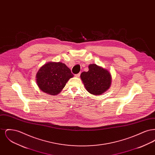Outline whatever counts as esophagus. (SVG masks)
Instances as JSON below:
<instances>
[{
  "label": "esophagus",
  "instance_id": "1",
  "mask_svg": "<svg viewBox=\"0 0 155 155\" xmlns=\"http://www.w3.org/2000/svg\"><path fill=\"white\" fill-rule=\"evenodd\" d=\"M80 74H81V73H78V74H75V77H79L80 76Z\"/></svg>",
  "mask_w": 155,
  "mask_h": 155
}]
</instances>
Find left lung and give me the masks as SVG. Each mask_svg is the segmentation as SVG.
<instances>
[{
	"label": "left lung",
	"instance_id": "obj_1",
	"mask_svg": "<svg viewBox=\"0 0 155 155\" xmlns=\"http://www.w3.org/2000/svg\"><path fill=\"white\" fill-rule=\"evenodd\" d=\"M88 67V71L81 73V80L90 94L96 95H101L110 86V74L106 69L97 66L95 64H90Z\"/></svg>",
	"mask_w": 155,
	"mask_h": 155
}]
</instances>
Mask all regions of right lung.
<instances>
[{"label":"right lung","mask_w":155,"mask_h":155,"mask_svg":"<svg viewBox=\"0 0 155 155\" xmlns=\"http://www.w3.org/2000/svg\"><path fill=\"white\" fill-rule=\"evenodd\" d=\"M73 76L70 69L65 64L49 62L42 67L37 73V85L45 93L56 95Z\"/></svg>","instance_id":"add662e5"}]
</instances>
